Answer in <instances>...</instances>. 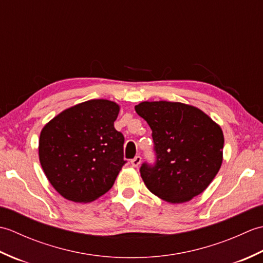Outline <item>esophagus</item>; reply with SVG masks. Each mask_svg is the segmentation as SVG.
<instances>
[{
    "label": "esophagus",
    "instance_id": "esophagus-1",
    "mask_svg": "<svg viewBox=\"0 0 263 263\" xmlns=\"http://www.w3.org/2000/svg\"><path fill=\"white\" fill-rule=\"evenodd\" d=\"M131 164H132L133 167H138L139 165H140L141 164V157H140V156H137V157L133 158L131 160Z\"/></svg>",
    "mask_w": 263,
    "mask_h": 263
}]
</instances>
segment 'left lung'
Here are the masks:
<instances>
[{
    "label": "left lung",
    "instance_id": "1",
    "mask_svg": "<svg viewBox=\"0 0 263 263\" xmlns=\"http://www.w3.org/2000/svg\"><path fill=\"white\" fill-rule=\"evenodd\" d=\"M136 111L153 131L156 164L140 174L152 193L171 203L187 202L208 187L222 163L221 127L202 110L175 102H142Z\"/></svg>",
    "mask_w": 263,
    "mask_h": 263
}]
</instances>
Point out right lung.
<instances>
[{"label": "right lung", "mask_w": 263, "mask_h": 263, "mask_svg": "<svg viewBox=\"0 0 263 263\" xmlns=\"http://www.w3.org/2000/svg\"><path fill=\"white\" fill-rule=\"evenodd\" d=\"M120 106L91 99L61 111L43 127L38 155L49 183L66 200L87 203L113 186L124 137L114 122Z\"/></svg>", "instance_id": "1"}]
</instances>
